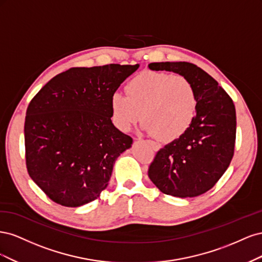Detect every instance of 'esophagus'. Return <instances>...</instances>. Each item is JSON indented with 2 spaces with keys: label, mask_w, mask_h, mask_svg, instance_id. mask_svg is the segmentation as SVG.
<instances>
[{
  "label": "esophagus",
  "mask_w": 262,
  "mask_h": 262,
  "mask_svg": "<svg viewBox=\"0 0 262 262\" xmlns=\"http://www.w3.org/2000/svg\"><path fill=\"white\" fill-rule=\"evenodd\" d=\"M147 143L152 146L155 150H157V149H160L161 148V144L160 143H157V142H155V141H152V140H147Z\"/></svg>",
  "instance_id": "34e87169"
}]
</instances>
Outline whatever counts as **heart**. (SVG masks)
Instances as JSON below:
<instances>
[{
    "instance_id": "1",
    "label": "heart",
    "mask_w": 262,
    "mask_h": 262,
    "mask_svg": "<svg viewBox=\"0 0 262 262\" xmlns=\"http://www.w3.org/2000/svg\"><path fill=\"white\" fill-rule=\"evenodd\" d=\"M125 92H117L110 99L113 119L122 131H128L142 115V128L171 141L181 137L194 120L196 95L185 76L144 71L131 78Z\"/></svg>"
}]
</instances>
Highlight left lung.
Returning <instances> with one entry per match:
<instances>
[{
  "instance_id": "1",
  "label": "left lung",
  "mask_w": 262,
  "mask_h": 262,
  "mask_svg": "<svg viewBox=\"0 0 262 262\" xmlns=\"http://www.w3.org/2000/svg\"><path fill=\"white\" fill-rule=\"evenodd\" d=\"M148 68L188 78L198 101L192 124L158 150L148 177L165 194L198 196L215 185L231 164L236 139L234 102L211 75L192 63L154 62Z\"/></svg>"
}]
</instances>
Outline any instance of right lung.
Masks as SVG:
<instances>
[{
    "label": "right lung",
    "instance_id": "1",
    "mask_svg": "<svg viewBox=\"0 0 262 262\" xmlns=\"http://www.w3.org/2000/svg\"><path fill=\"white\" fill-rule=\"evenodd\" d=\"M139 67L71 68L29 102L24 126L27 171L55 203L81 207L107 188L116 160L133 142L114 125L110 99Z\"/></svg>",
    "mask_w": 262,
    "mask_h": 262
}]
</instances>
